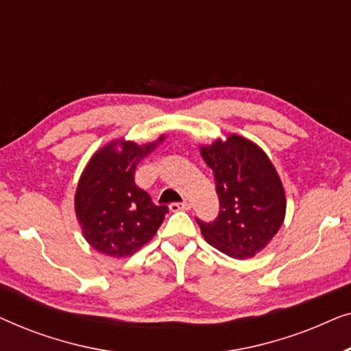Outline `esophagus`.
I'll return each mask as SVG.
<instances>
[{
    "label": "esophagus",
    "mask_w": 351,
    "mask_h": 351,
    "mask_svg": "<svg viewBox=\"0 0 351 351\" xmlns=\"http://www.w3.org/2000/svg\"><path fill=\"white\" fill-rule=\"evenodd\" d=\"M191 208V204L189 201H184V203H172L169 204V209L172 213H176V210H189Z\"/></svg>",
    "instance_id": "obj_1"
}]
</instances>
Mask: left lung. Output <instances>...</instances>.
Listing matches in <instances>:
<instances>
[{"instance_id":"obj_1","label":"left lung","mask_w":351,"mask_h":351,"mask_svg":"<svg viewBox=\"0 0 351 351\" xmlns=\"http://www.w3.org/2000/svg\"><path fill=\"white\" fill-rule=\"evenodd\" d=\"M199 150L214 172L220 203L214 222L196 219L201 233L228 257H254L271 241L286 215V195L275 166L261 147L237 134Z\"/></svg>"}]
</instances>
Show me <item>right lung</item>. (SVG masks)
<instances>
[{"mask_svg":"<svg viewBox=\"0 0 351 351\" xmlns=\"http://www.w3.org/2000/svg\"><path fill=\"white\" fill-rule=\"evenodd\" d=\"M162 141L165 136L145 145L114 141L89 160L76 186L75 213L84 239L95 251L128 257L156 234L167 206L153 204L134 176L138 162Z\"/></svg>","mask_w":351,"mask_h":351,"instance_id":"right-lung-1","label":"right lung"}]
</instances>
